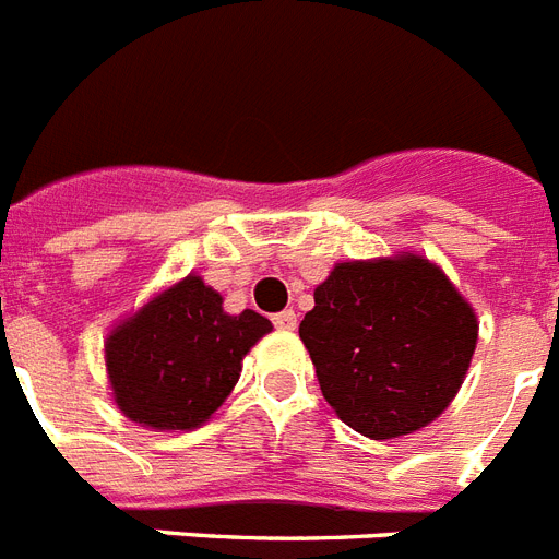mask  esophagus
Returning <instances> with one entry per match:
<instances>
[{
	"mask_svg": "<svg viewBox=\"0 0 559 559\" xmlns=\"http://www.w3.org/2000/svg\"><path fill=\"white\" fill-rule=\"evenodd\" d=\"M272 324L278 326V330H295L298 319H295V310H281L272 316Z\"/></svg>",
	"mask_w": 559,
	"mask_h": 559,
	"instance_id": "34e87169",
	"label": "esophagus"
}]
</instances>
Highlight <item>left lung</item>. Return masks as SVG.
<instances>
[{
  "label": "left lung",
  "instance_id": "obj_1",
  "mask_svg": "<svg viewBox=\"0 0 559 559\" xmlns=\"http://www.w3.org/2000/svg\"><path fill=\"white\" fill-rule=\"evenodd\" d=\"M321 393L370 439L425 428L456 396L476 316L425 258L338 264L298 326Z\"/></svg>",
  "mask_w": 559,
  "mask_h": 559
}]
</instances>
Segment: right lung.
<instances>
[{
	"instance_id": "1",
	"label": "right lung",
	"mask_w": 559,
	"mask_h": 559,
	"mask_svg": "<svg viewBox=\"0 0 559 559\" xmlns=\"http://www.w3.org/2000/svg\"><path fill=\"white\" fill-rule=\"evenodd\" d=\"M221 304L215 289L189 275L108 335V379L129 419L189 430L224 405L240 358L272 324L255 310L229 316Z\"/></svg>"
}]
</instances>
